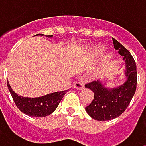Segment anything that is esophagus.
I'll return each mask as SVG.
<instances>
[{
	"instance_id": "esophagus-1",
	"label": "esophagus",
	"mask_w": 146,
	"mask_h": 146,
	"mask_svg": "<svg viewBox=\"0 0 146 146\" xmlns=\"http://www.w3.org/2000/svg\"><path fill=\"white\" fill-rule=\"evenodd\" d=\"M73 87L77 90H83L84 88V84L82 82H75L73 84Z\"/></svg>"
}]
</instances>
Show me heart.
Segmentation results:
<instances>
[{
  "mask_svg": "<svg viewBox=\"0 0 146 146\" xmlns=\"http://www.w3.org/2000/svg\"><path fill=\"white\" fill-rule=\"evenodd\" d=\"M105 50H106V48L103 45H96V46H94L90 50V51L89 52V55L88 56H89V57H90L92 59L97 58V57L101 56L102 54L104 53ZM109 59H110V56L107 55L106 56V61H108Z\"/></svg>",
  "mask_w": 146,
  "mask_h": 146,
  "instance_id": "b5f03b06",
  "label": "heart"
}]
</instances>
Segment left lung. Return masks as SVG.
I'll return each mask as SVG.
<instances>
[{"mask_svg":"<svg viewBox=\"0 0 146 146\" xmlns=\"http://www.w3.org/2000/svg\"><path fill=\"white\" fill-rule=\"evenodd\" d=\"M114 48L125 62V82L115 88H106L100 80L85 84V88L94 92V99L85 107L87 113L98 121H107L119 117L131 102L136 90L137 71L136 63L130 52L117 40L112 38Z\"/></svg>","mask_w":146,"mask_h":146,"instance_id":"obj_1","label":"left lung"}]
</instances>
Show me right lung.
<instances>
[{
	"mask_svg": "<svg viewBox=\"0 0 146 146\" xmlns=\"http://www.w3.org/2000/svg\"><path fill=\"white\" fill-rule=\"evenodd\" d=\"M36 35H44L38 34ZM46 36L50 38L52 37V35H46ZM7 87L17 108L23 113L30 117H46L51 114L56 109L57 106L59 105L64 95L68 91V90L58 91V92L45 95L41 97L29 98V97H23L17 95L13 90L8 81H7Z\"/></svg>",
	"mask_w": 146,
	"mask_h": 146,
	"instance_id": "obj_1",
	"label": "right lung"
}]
</instances>
